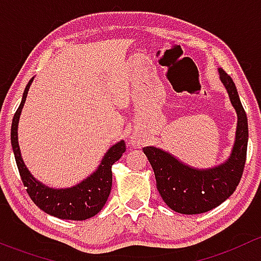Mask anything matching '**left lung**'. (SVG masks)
Masks as SVG:
<instances>
[{"mask_svg": "<svg viewBox=\"0 0 261 261\" xmlns=\"http://www.w3.org/2000/svg\"><path fill=\"white\" fill-rule=\"evenodd\" d=\"M218 72L238 112L236 141L230 159L220 167L198 170L181 164L174 156L156 147L143 149L154 170L156 188L163 201L178 213L197 215L211 211L235 192L243 177L249 138L246 112L232 78L223 69Z\"/></svg>", "mask_w": 261, "mask_h": 261, "instance_id": "obj_1", "label": "left lung"}]
</instances>
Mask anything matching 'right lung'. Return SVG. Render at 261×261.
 Here are the masks:
<instances>
[{"label":"right lung","instance_id":"add662e5","mask_svg":"<svg viewBox=\"0 0 261 261\" xmlns=\"http://www.w3.org/2000/svg\"><path fill=\"white\" fill-rule=\"evenodd\" d=\"M34 78L29 81L23 91L22 101L12 118L11 126V145L14 149L15 160L20 173L21 180L26 192L34 203L49 215L63 220H87L93 217L102 210L106 203L112 187V165L122 156L126 151L125 141H120L107 151L99 165L98 170L83 180L78 186L68 189H51L35 180V178L26 169L20 154L17 143V123L21 110L26 101L28 91Z\"/></svg>","mask_w":261,"mask_h":261}]
</instances>
